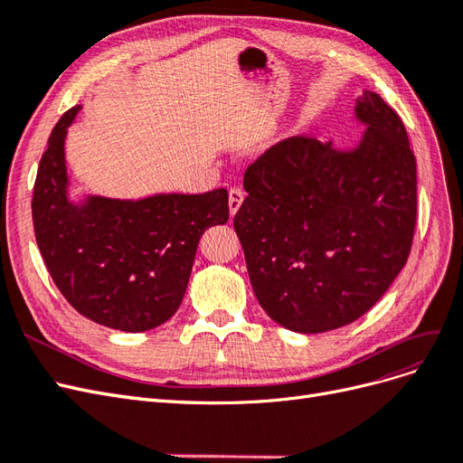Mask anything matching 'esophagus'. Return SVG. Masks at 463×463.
I'll use <instances>...</instances> for the list:
<instances>
[{
  "mask_svg": "<svg viewBox=\"0 0 463 463\" xmlns=\"http://www.w3.org/2000/svg\"><path fill=\"white\" fill-rule=\"evenodd\" d=\"M243 199H245V193L240 187L230 189V213H232V216L237 213V210H240Z\"/></svg>",
  "mask_w": 463,
  "mask_h": 463,
  "instance_id": "obj_1",
  "label": "esophagus"
}]
</instances>
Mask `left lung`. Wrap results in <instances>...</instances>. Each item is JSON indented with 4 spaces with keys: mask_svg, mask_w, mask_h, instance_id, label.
Returning <instances> with one entry per match:
<instances>
[{
    "mask_svg": "<svg viewBox=\"0 0 463 463\" xmlns=\"http://www.w3.org/2000/svg\"><path fill=\"white\" fill-rule=\"evenodd\" d=\"M357 146L289 137L250 164L233 218L255 296L288 330L317 334L365 315L410 257L417 165L400 116L363 90Z\"/></svg>",
    "mask_w": 463,
    "mask_h": 463,
    "instance_id": "obj_1",
    "label": "left lung"
}]
</instances>
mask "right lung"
Here are the masks:
<instances>
[{
    "label": "right lung",
    "instance_id": "obj_1",
    "mask_svg": "<svg viewBox=\"0 0 463 463\" xmlns=\"http://www.w3.org/2000/svg\"><path fill=\"white\" fill-rule=\"evenodd\" d=\"M79 111L67 109L55 123L38 165V249L55 286L82 317L123 332L156 328L184 301L203 233L228 222V191L71 203L63 146Z\"/></svg>",
    "mask_w": 463,
    "mask_h": 463
}]
</instances>
